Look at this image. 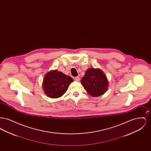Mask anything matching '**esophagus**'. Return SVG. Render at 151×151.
<instances>
[{
  "label": "esophagus",
  "mask_w": 151,
  "mask_h": 151,
  "mask_svg": "<svg viewBox=\"0 0 151 151\" xmlns=\"http://www.w3.org/2000/svg\"><path fill=\"white\" fill-rule=\"evenodd\" d=\"M74 80H75V81H80V78H79V77L77 76V77H75V78H74Z\"/></svg>",
  "instance_id": "obj_1"
}]
</instances>
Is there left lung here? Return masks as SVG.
I'll use <instances>...</instances> for the list:
<instances>
[{
  "instance_id": "left-lung-1",
  "label": "left lung",
  "mask_w": 151,
  "mask_h": 151,
  "mask_svg": "<svg viewBox=\"0 0 151 151\" xmlns=\"http://www.w3.org/2000/svg\"><path fill=\"white\" fill-rule=\"evenodd\" d=\"M81 84L91 96L98 97L107 91L108 81L104 72L99 69L90 68L81 80Z\"/></svg>"
}]
</instances>
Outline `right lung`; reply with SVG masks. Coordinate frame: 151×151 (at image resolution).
I'll list each match as a JSON object with an SVG mask.
<instances>
[{"label":"right lung","instance_id":"add662e5","mask_svg":"<svg viewBox=\"0 0 151 151\" xmlns=\"http://www.w3.org/2000/svg\"><path fill=\"white\" fill-rule=\"evenodd\" d=\"M73 81L70 76L57 70L48 72L43 81V89L45 93L49 97L58 98L66 92L68 86Z\"/></svg>","mask_w":151,"mask_h":151}]
</instances>
